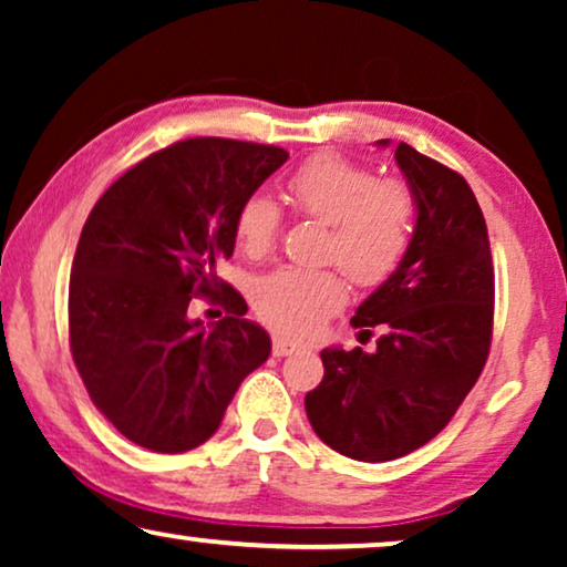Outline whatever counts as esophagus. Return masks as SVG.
<instances>
[{"instance_id":"1","label":"esophagus","mask_w":567,"mask_h":567,"mask_svg":"<svg viewBox=\"0 0 567 567\" xmlns=\"http://www.w3.org/2000/svg\"><path fill=\"white\" fill-rule=\"evenodd\" d=\"M293 351H299L297 343H291L289 338L274 336V355H291Z\"/></svg>"}]
</instances>
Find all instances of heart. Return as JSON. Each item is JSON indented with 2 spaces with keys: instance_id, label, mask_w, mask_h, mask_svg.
<instances>
[{
  "instance_id": "b5f03b06",
  "label": "heart",
  "mask_w": 567,
  "mask_h": 567,
  "mask_svg": "<svg viewBox=\"0 0 567 567\" xmlns=\"http://www.w3.org/2000/svg\"><path fill=\"white\" fill-rule=\"evenodd\" d=\"M286 200L293 212L330 227L324 260L338 262L359 286L390 278L405 258L415 231L417 198L400 177H382L359 162L322 152L307 159L289 181ZM281 231V208L252 193L235 214V237L250 258H266ZM348 289L336 268H278L255 286V312L268 328L289 338H309L340 312Z\"/></svg>"
}]
</instances>
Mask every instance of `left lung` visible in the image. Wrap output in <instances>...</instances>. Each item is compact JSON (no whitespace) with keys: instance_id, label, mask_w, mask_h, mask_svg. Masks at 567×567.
<instances>
[{"instance_id":"left-lung-1","label":"left lung","mask_w":567,"mask_h":567,"mask_svg":"<svg viewBox=\"0 0 567 567\" xmlns=\"http://www.w3.org/2000/svg\"><path fill=\"white\" fill-rule=\"evenodd\" d=\"M394 159L415 190V231L398 270L351 320L361 336L379 328L382 338L374 353L324 348V377L305 398L317 436L359 462L398 460L444 431L493 340V255L475 193L405 142Z\"/></svg>"}]
</instances>
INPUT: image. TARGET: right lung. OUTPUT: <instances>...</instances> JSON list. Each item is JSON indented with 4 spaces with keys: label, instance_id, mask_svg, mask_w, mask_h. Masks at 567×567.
Listing matches in <instances>:
<instances>
[{
    "label": "right lung",
    "instance_id": "add662e5",
    "mask_svg": "<svg viewBox=\"0 0 567 567\" xmlns=\"http://www.w3.org/2000/svg\"><path fill=\"white\" fill-rule=\"evenodd\" d=\"M289 152L237 138H183L103 193L69 278V348L95 408L134 444L190 452L221 425L243 379L270 355L243 293L216 276L235 252V214ZM196 298L221 306L204 329Z\"/></svg>",
    "mask_w": 567,
    "mask_h": 567
}]
</instances>
